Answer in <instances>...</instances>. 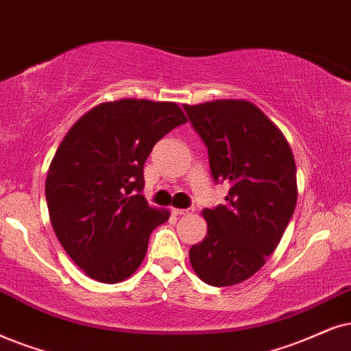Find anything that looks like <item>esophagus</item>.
<instances>
[{
	"label": "esophagus",
	"mask_w": 351,
	"mask_h": 351,
	"mask_svg": "<svg viewBox=\"0 0 351 351\" xmlns=\"http://www.w3.org/2000/svg\"><path fill=\"white\" fill-rule=\"evenodd\" d=\"M171 214H175V215H178V217H183V215L191 214V208H175V207H173L171 208Z\"/></svg>",
	"instance_id": "34e87169"
}]
</instances>
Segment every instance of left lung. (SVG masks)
Here are the masks:
<instances>
[{"instance_id": "1", "label": "left lung", "mask_w": 351, "mask_h": 351, "mask_svg": "<svg viewBox=\"0 0 351 351\" xmlns=\"http://www.w3.org/2000/svg\"><path fill=\"white\" fill-rule=\"evenodd\" d=\"M207 145L215 183H230L225 204L202 210L207 234L189 250L202 282L230 287L254 275L272 254L298 199L290 144L254 104L214 100L183 105Z\"/></svg>"}]
</instances>
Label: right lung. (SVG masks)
<instances>
[{
  "label": "right lung",
  "instance_id": "obj_1",
  "mask_svg": "<svg viewBox=\"0 0 351 351\" xmlns=\"http://www.w3.org/2000/svg\"><path fill=\"white\" fill-rule=\"evenodd\" d=\"M186 121L175 101L121 99L94 106L61 141L45 181L51 227L94 280L131 277L152 230L170 217L141 194L144 163L154 145Z\"/></svg>",
  "mask_w": 351,
  "mask_h": 351
}]
</instances>
